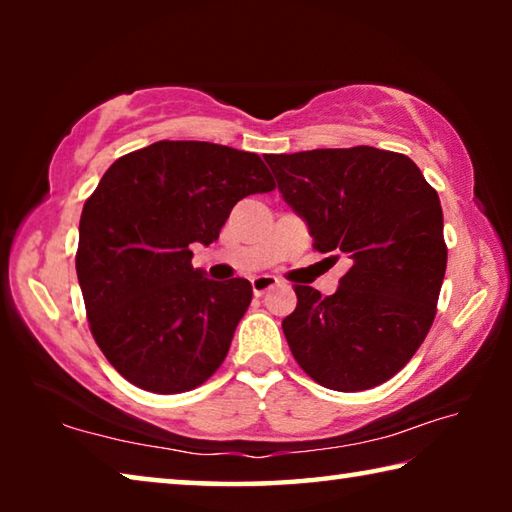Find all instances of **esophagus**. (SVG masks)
<instances>
[{"instance_id": "1", "label": "esophagus", "mask_w": 512, "mask_h": 512, "mask_svg": "<svg viewBox=\"0 0 512 512\" xmlns=\"http://www.w3.org/2000/svg\"><path fill=\"white\" fill-rule=\"evenodd\" d=\"M250 284H253L255 296H264L266 291H271L280 282H277V277H273V275H257V277H253V280H250Z\"/></svg>"}]
</instances>
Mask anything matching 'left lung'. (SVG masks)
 Listing matches in <instances>:
<instances>
[{
  "label": "left lung",
  "instance_id": "8db88e82",
  "mask_svg": "<svg viewBox=\"0 0 512 512\" xmlns=\"http://www.w3.org/2000/svg\"><path fill=\"white\" fill-rule=\"evenodd\" d=\"M264 160L318 253L352 262L332 296L296 284V311L282 320L293 357L332 391L384 384L411 361L436 316L447 268L436 189L411 158L375 146Z\"/></svg>",
  "mask_w": 512,
  "mask_h": 512
}]
</instances>
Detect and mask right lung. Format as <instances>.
<instances>
[{"instance_id": "obj_1", "label": "right lung", "mask_w": 512, "mask_h": 512, "mask_svg": "<svg viewBox=\"0 0 512 512\" xmlns=\"http://www.w3.org/2000/svg\"><path fill=\"white\" fill-rule=\"evenodd\" d=\"M257 153L212 142H155L119 158L85 201L76 275L92 336L121 377L173 395L221 366L253 300L244 277L192 266L232 207L273 192Z\"/></svg>"}]
</instances>
